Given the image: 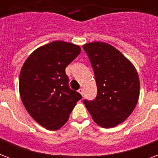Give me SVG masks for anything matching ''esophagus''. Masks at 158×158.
I'll list each match as a JSON object with an SVG mask.
<instances>
[{"instance_id":"esophagus-1","label":"esophagus","mask_w":158,"mask_h":158,"mask_svg":"<svg viewBox=\"0 0 158 158\" xmlns=\"http://www.w3.org/2000/svg\"><path fill=\"white\" fill-rule=\"evenodd\" d=\"M78 92H79V94H81L82 96H84V89H79V90H78Z\"/></svg>"}]
</instances>
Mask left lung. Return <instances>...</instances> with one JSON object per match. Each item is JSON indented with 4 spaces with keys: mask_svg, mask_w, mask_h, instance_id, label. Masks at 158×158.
Wrapping results in <instances>:
<instances>
[{
    "mask_svg": "<svg viewBox=\"0 0 158 158\" xmlns=\"http://www.w3.org/2000/svg\"><path fill=\"white\" fill-rule=\"evenodd\" d=\"M94 69L98 94L84 103L95 122L115 127L133 112L139 98V78L130 60L110 44L101 42L83 46Z\"/></svg>",
    "mask_w": 158,
    "mask_h": 158,
    "instance_id": "8db88e82",
    "label": "left lung"
}]
</instances>
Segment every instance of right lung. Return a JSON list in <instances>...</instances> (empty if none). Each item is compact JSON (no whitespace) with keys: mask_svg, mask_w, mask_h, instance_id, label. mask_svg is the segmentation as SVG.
<instances>
[{"mask_svg":"<svg viewBox=\"0 0 158 158\" xmlns=\"http://www.w3.org/2000/svg\"><path fill=\"white\" fill-rule=\"evenodd\" d=\"M81 52L73 43L54 41L37 48L21 68L19 89L24 107L47 130H57L67 122L82 98L69 88L65 68Z\"/></svg>","mask_w":158,"mask_h":158,"instance_id":"1","label":"right lung"}]
</instances>
